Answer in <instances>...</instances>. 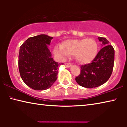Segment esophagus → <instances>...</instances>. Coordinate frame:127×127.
<instances>
[{
	"label": "esophagus",
	"instance_id": "obj_1",
	"mask_svg": "<svg viewBox=\"0 0 127 127\" xmlns=\"http://www.w3.org/2000/svg\"><path fill=\"white\" fill-rule=\"evenodd\" d=\"M65 65L66 66H67V67H70V66H72V64L69 63V62H66V63L65 64Z\"/></svg>",
	"mask_w": 127,
	"mask_h": 127
}]
</instances>
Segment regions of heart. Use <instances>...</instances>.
Instances as JSON below:
<instances>
[{
	"label": "heart",
	"mask_w": 127,
	"mask_h": 127,
	"mask_svg": "<svg viewBox=\"0 0 127 127\" xmlns=\"http://www.w3.org/2000/svg\"><path fill=\"white\" fill-rule=\"evenodd\" d=\"M98 50V43L95 40L83 39L64 41L62 47H55L54 53L61 58H64L67 55H74L79 63L86 64L95 58Z\"/></svg>",
	"instance_id": "1"
}]
</instances>
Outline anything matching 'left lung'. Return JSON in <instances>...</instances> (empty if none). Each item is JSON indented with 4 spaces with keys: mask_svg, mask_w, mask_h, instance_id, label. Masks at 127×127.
Returning <instances> with one entry per match:
<instances>
[{
    "mask_svg": "<svg viewBox=\"0 0 127 127\" xmlns=\"http://www.w3.org/2000/svg\"><path fill=\"white\" fill-rule=\"evenodd\" d=\"M102 47L91 63L80 66V74L75 78L80 86L95 88L103 84L112 73L114 61V50L105 37H98Z\"/></svg>",
    "mask_w": 127,
    "mask_h": 127,
    "instance_id": "8db88e82",
    "label": "left lung"
}]
</instances>
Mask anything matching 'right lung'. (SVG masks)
I'll return each mask as SVG.
<instances>
[{
	"label": "right lung",
	"mask_w": 127,
	"mask_h": 127,
	"mask_svg": "<svg viewBox=\"0 0 127 127\" xmlns=\"http://www.w3.org/2000/svg\"><path fill=\"white\" fill-rule=\"evenodd\" d=\"M53 37L46 34L31 37L20 47L18 69L24 82L34 90L49 88L57 79L58 68L48 49Z\"/></svg>",
	"instance_id": "1"
}]
</instances>
